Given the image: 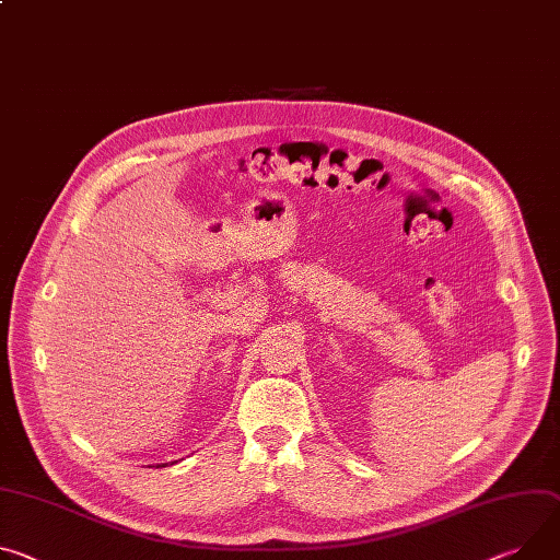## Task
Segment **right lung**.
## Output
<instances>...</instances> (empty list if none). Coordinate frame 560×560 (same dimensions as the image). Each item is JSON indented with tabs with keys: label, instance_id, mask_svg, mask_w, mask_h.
I'll use <instances>...</instances> for the list:
<instances>
[{
	"label": "right lung",
	"instance_id": "right-lung-1",
	"mask_svg": "<svg viewBox=\"0 0 560 560\" xmlns=\"http://www.w3.org/2000/svg\"><path fill=\"white\" fill-rule=\"evenodd\" d=\"M159 467H165V465H159Z\"/></svg>",
	"mask_w": 560,
	"mask_h": 560
}]
</instances>
